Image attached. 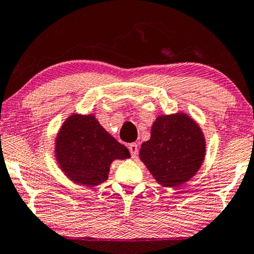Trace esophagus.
I'll list each match as a JSON object with an SVG mask.
<instances>
[{
    "label": "esophagus",
    "instance_id": "34e87169",
    "mask_svg": "<svg viewBox=\"0 0 254 254\" xmlns=\"http://www.w3.org/2000/svg\"><path fill=\"white\" fill-rule=\"evenodd\" d=\"M128 149H129L131 156L135 157L137 155V153H139V146H137L136 143H130L129 146H128Z\"/></svg>",
    "mask_w": 254,
    "mask_h": 254
}]
</instances>
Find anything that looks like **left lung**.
I'll return each instance as SVG.
<instances>
[{
	"label": "left lung",
	"instance_id": "left-lung-1",
	"mask_svg": "<svg viewBox=\"0 0 254 254\" xmlns=\"http://www.w3.org/2000/svg\"><path fill=\"white\" fill-rule=\"evenodd\" d=\"M205 150V137L198 124L180 112L156 118L150 139L141 144L140 160L157 183L175 188L196 175Z\"/></svg>",
	"mask_w": 254,
	"mask_h": 254
}]
</instances>
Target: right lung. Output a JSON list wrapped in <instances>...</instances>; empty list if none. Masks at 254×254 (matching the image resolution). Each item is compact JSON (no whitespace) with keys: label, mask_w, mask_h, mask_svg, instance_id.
I'll return each instance as SVG.
<instances>
[{"label":"right lung","mask_w":254,"mask_h":254,"mask_svg":"<svg viewBox=\"0 0 254 254\" xmlns=\"http://www.w3.org/2000/svg\"><path fill=\"white\" fill-rule=\"evenodd\" d=\"M55 156L68 180L78 186L94 187L107 181L114 160L129 159L130 154L93 114L73 113L59 128Z\"/></svg>","instance_id":"right-lung-1"}]
</instances>
